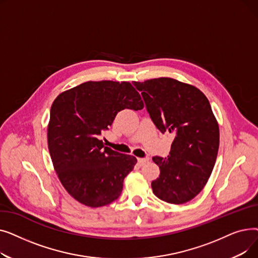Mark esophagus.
<instances>
[{
    "label": "esophagus",
    "instance_id": "esophagus-1",
    "mask_svg": "<svg viewBox=\"0 0 258 258\" xmlns=\"http://www.w3.org/2000/svg\"><path fill=\"white\" fill-rule=\"evenodd\" d=\"M148 161H150V158H139L138 159V163H139L140 166H142V165L146 164Z\"/></svg>",
    "mask_w": 258,
    "mask_h": 258
}]
</instances>
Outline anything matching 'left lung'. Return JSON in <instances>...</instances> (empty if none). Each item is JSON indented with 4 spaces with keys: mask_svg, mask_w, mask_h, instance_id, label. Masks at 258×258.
Here are the masks:
<instances>
[{
    "mask_svg": "<svg viewBox=\"0 0 258 258\" xmlns=\"http://www.w3.org/2000/svg\"><path fill=\"white\" fill-rule=\"evenodd\" d=\"M133 84L157 128L174 135L169 156L153 158L160 167L153 191L170 204H184L204 188L218 156L220 131L211 105L199 89L172 78Z\"/></svg>",
    "mask_w": 258,
    "mask_h": 258,
    "instance_id": "1",
    "label": "left lung"
}]
</instances>
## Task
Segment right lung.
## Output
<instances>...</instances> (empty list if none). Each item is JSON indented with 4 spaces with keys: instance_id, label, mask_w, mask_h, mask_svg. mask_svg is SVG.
I'll return each mask as SVG.
<instances>
[{
    "instance_id": "obj_1",
    "label": "right lung",
    "mask_w": 258,
    "mask_h": 258,
    "mask_svg": "<svg viewBox=\"0 0 258 258\" xmlns=\"http://www.w3.org/2000/svg\"><path fill=\"white\" fill-rule=\"evenodd\" d=\"M143 108L139 93L126 81H87L53 101L48 147L58 179L70 196L89 207L111 204L137 159L104 146L98 139L118 112Z\"/></svg>"
}]
</instances>
